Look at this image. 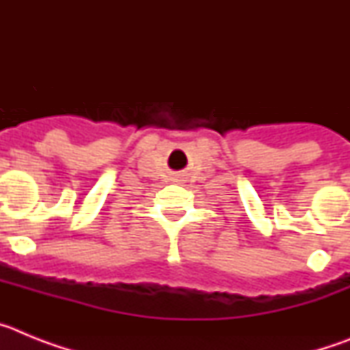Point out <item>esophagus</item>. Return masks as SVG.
Listing matches in <instances>:
<instances>
[{
	"instance_id": "obj_1",
	"label": "esophagus",
	"mask_w": 350,
	"mask_h": 350,
	"mask_svg": "<svg viewBox=\"0 0 350 350\" xmlns=\"http://www.w3.org/2000/svg\"><path fill=\"white\" fill-rule=\"evenodd\" d=\"M173 180H175V182H178V180H180V178H173Z\"/></svg>"
}]
</instances>
